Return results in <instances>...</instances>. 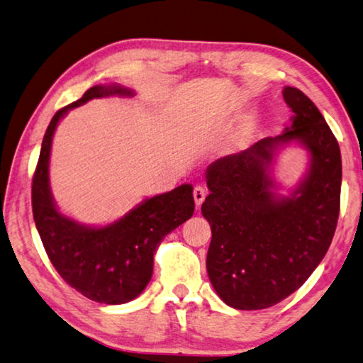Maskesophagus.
<instances>
[{
  "mask_svg": "<svg viewBox=\"0 0 363 363\" xmlns=\"http://www.w3.org/2000/svg\"><path fill=\"white\" fill-rule=\"evenodd\" d=\"M206 199V190H204L201 186H195L194 187V200L196 206H200V204Z\"/></svg>",
  "mask_w": 363,
  "mask_h": 363,
  "instance_id": "1",
  "label": "esophagus"
}]
</instances>
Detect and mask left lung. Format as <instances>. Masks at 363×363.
I'll use <instances>...</instances> for the list:
<instances>
[{
	"label": "left lung",
	"mask_w": 363,
	"mask_h": 363,
	"mask_svg": "<svg viewBox=\"0 0 363 363\" xmlns=\"http://www.w3.org/2000/svg\"><path fill=\"white\" fill-rule=\"evenodd\" d=\"M292 127L279 136L211 163L201 213L213 238L206 268L217 295L236 309H265L300 289L327 254L340 216L341 154L315 104L286 87ZM296 140L312 155L305 180L291 197L272 192L275 147Z\"/></svg>",
	"instance_id": "1"
}]
</instances>
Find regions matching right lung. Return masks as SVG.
I'll use <instances>...</instances> for the list:
<instances>
[{
  "label": "right lung",
  "instance_id": "1",
  "mask_svg": "<svg viewBox=\"0 0 363 363\" xmlns=\"http://www.w3.org/2000/svg\"><path fill=\"white\" fill-rule=\"evenodd\" d=\"M135 95L121 85H95L52 117L33 174L31 206L36 228L52 265L67 284L87 298L121 305L136 298L152 278L154 254L164 235L190 219L195 209L192 186L144 200L106 227H85L55 208L49 186V157L54 131L69 109L91 98Z\"/></svg>",
  "mask_w": 363,
  "mask_h": 363
}]
</instances>
